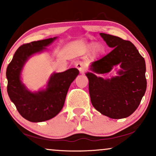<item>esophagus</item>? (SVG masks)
Listing matches in <instances>:
<instances>
[{"instance_id": "obj_1", "label": "esophagus", "mask_w": 156, "mask_h": 156, "mask_svg": "<svg viewBox=\"0 0 156 156\" xmlns=\"http://www.w3.org/2000/svg\"><path fill=\"white\" fill-rule=\"evenodd\" d=\"M76 67L80 71V73H83L85 72V68H84L83 64L82 63H77L76 65Z\"/></svg>"}]
</instances>
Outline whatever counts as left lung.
I'll use <instances>...</instances> for the list:
<instances>
[{
  "label": "left lung",
  "mask_w": 156,
  "mask_h": 156,
  "mask_svg": "<svg viewBox=\"0 0 156 156\" xmlns=\"http://www.w3.org/2000/svg\"><path fill=\"white\" fill-rule=\"evenodd\" d=\"M100 35L113 50L92 62V73L86 74L91 102L97 111L112 119L128 117L136 110L145 93V61L130 41L104 33ZM118 64L121 69L117 76L104 80L94 74L108 73Z\"/></svg>",
  "instance_id": "left-lung-1"
}]
</instances>
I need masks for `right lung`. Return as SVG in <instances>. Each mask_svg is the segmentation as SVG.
<instances>
[{
    "label": "right lung",
    "mask_w": 156,
    "mask_h": 156,
    "mask_svg": "<svg viewBox=\"0 0 156 156\" xmlns=\"http://www.w3.org/2000/svg\"><path fill=\"white\" fill-rule=\"evenodd\" d=\"M57 37L35 41L21 45L15 52L6 69L7 92L10 100L23 118L32 122H40L53 118L63 108L68 89L79 71L70 68L51 75L47 88L32 92L21 81V71L32 55L43 51Z\"/></svg>",
    "instance_id": "right-lung-1"
}]
</instances>
